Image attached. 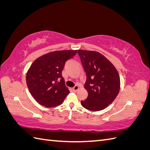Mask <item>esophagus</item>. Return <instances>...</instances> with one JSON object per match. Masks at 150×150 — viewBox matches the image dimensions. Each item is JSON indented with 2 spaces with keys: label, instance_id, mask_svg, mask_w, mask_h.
Returning <instances> with one entry per match:
<instances>
[{
  "label": "esophagus",
  "instance_id": "34e87169",
  "mask_svg": "<svg viewBox=\"0 0 150 150\" xmlns=\"http://www.w3.org/2000/svg\"><path fill=\"white\" fill-rule=\"evenodd\" d=\"M79 86L78 85H76L73 88V90H74V91H78V89H79Z\"/></svg>",
  "mask_w": 150,
  "mask_h": 150
}]
</instances>
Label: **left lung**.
Wrapping results in <instances>:
<instances>
[{"mask_svg":"<svg viewBox=\"0 0 150 150\" xmlns=\"http://www.w3.org/2000/svg\"><path fill=\"white\" fill-rule=\"evenodd\" d=\"M86 73L84 88L88 96L81 104L87 110H104L116 99L120 89V78L116 67L106 57L96 51L78 50Z\"/></svg>","mask_w":150,"mask_h":150,"instance_id":"1","label":"left lung"}]
</instances>
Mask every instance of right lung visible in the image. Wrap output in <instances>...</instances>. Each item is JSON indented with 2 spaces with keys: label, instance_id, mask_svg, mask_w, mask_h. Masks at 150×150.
<instances>
[{
  "label": "right lung",
  "instance_id": "right-lung-1",
  "mask_svg": "<svg viewBox=\"0 0 150 150\" xmlns=\"http://www.w3.org/2000/svg\"><path fill=\"white\" fill-rule=\"evenodd\" d=\"M77 50L57 51L35 59L26 74V83L32 96L40 105L52 108L60 105L69 93L62 71L66 62Z\"/></svg>",
  "mask_w": 150,
  "mask_h": 150
}]
</instances>
